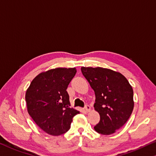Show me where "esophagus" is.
I'll return each mask as SVG.
<instances>
[{
	"label": "esophagus",
	"mask_w": 156,
	"mask_h": 156,
	"mask_svg": "<svg viewBox=\"0 0 156 156\" xmlns=\"http://www.w3.org/2000/svg\"><path fill=\"white\" fill-rule=\"evenodd\" d=\"M85 109L87 112H89L90 111V107L89 105H86L85 106Z\"/></svg>",
	"instance_id": "obj_1"
}]
</instances>
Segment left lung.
I'll return each mask as SVG.
<instances>
[{"instance_id": "8db88e82", "label": "left lung", "mask_w": 156, "mask_h": 156, "mask_svg": "<svg viewBox=\"0 0 156 156\" xmlns=\"http://www.w3.org/2000/svg\"><path fill=\"white\" fill-rule=\"evenodd\" d=\"M81 70L95 92L94 109L100 116L95 130L105 135L116 133L133 112L132 86L121 73L108 68L81 67Z\"/></svg>"}]
</instances>
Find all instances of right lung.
<instances>
[{"mask_svg": "<svg viewBox=\"0 0 156 156\" xmlns=\"http://www.w3.org/2000/svg\"><path fill=\"white\" fill-rule=\"evenodd\" d=\"M75 68H56L42 72L31 81L26 92L27 111L45 133L59 136L68 132L73 117L80 113L70 108L67 88Z\"/></svg>", "mask_w": 156, "mask_h": 156, "instance_id": "obj_1", "label": "right lung"}]
</instances>
